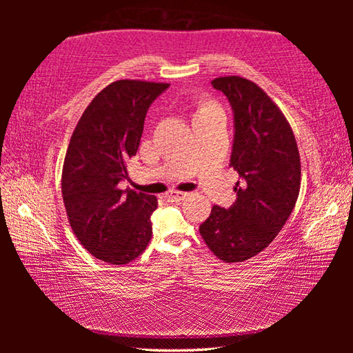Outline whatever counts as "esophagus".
Wrapping results in <instances>:
<instances>
[{"mask_svg":"<svg viewBox=\"0 0 353 353\" xmlns=\"http://www.w3.org/2000/svg\"><path fill=\"white\" fill-rule=\"evenodd\" d=\"M188 196V193H183V191H170L168 194H166V198H168L171 202H177V201H182Z\"/></svg>","mask_w":353,"mask_h":353,"instance_id":"obj_1","label":"esophagus"}]
</instances>
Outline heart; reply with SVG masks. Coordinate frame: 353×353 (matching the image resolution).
<instances>
[{
  "instance_id": "b5f03b06",
  "label": "heart",
  "mask_w": 353,
  "mask_h": 353,
  "mask_svg": "<svg viewBox=\"0 0 353 353\" xmlns=\"http://www.w3.org/2000/svg\"><path fill=\"white\" fill-rule=\"evenodd\" d=\"M210 112H221V107L214 103H207V104H202L198 112H196V115H201V113H210ZM223 113V112H221Z\"/></svg>"
}]
</instances>
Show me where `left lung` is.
I'll return each instance as SVG.
<instances>
[{"label": "left lung", "mask_w": 353, "mask_h": 353, "mask_svg": "<svg viewBox=\"0 0 353 353\" xmlns=\"http://www.w3.org/2000/svg\"><path fill=\"white\" fill-rule=\"evenodd\" d=\"M212 85L234 109L230 166L241 182L234 187L235 204L213 205L199 234L219 260L246 261L270 246L290 218L301 190V155L288 119L255 82L225 76Z\"/></svg>", "instance_id": "1"}]
</instances>
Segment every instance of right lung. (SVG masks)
<instances>
[{"label": "right lung", "instance_id": "add662e5", "mask_svg": "<svg viewBox=\"0 0 353 353\" xmlns=\"http://www.w3.org/2000/svg\"><path fill=\"white\" fill-rule=\"evenodd\" d=\"M170 83L119 79L103 88L77 121L62 168L68 223L93 256L128 265L145 252L157 198L119 188L139 151L146 112Z\"/></svg>", "mask_w": 353, "mask_h": 353}]
</instances>
